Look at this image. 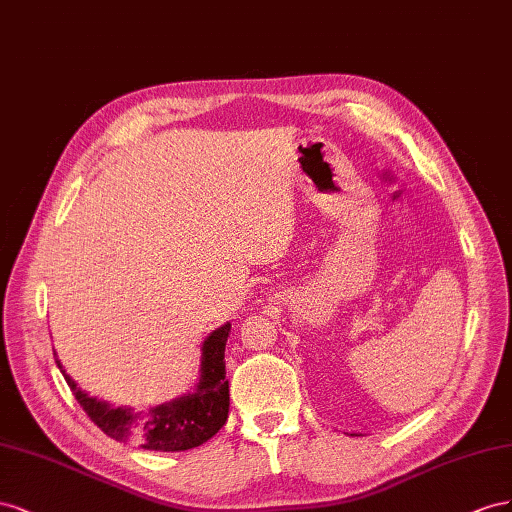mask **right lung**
Masks as SVG:
<instances>
[{"label":"right lung","instance_id":"obj_1","mask_svg":"<svg viewBox=\"0 0 512 512\" xmlns=\"http://www.w3.org/2000/svg\"><path fill=\"white\" fill-rule=\"evenodd\" d=\"M229 332L231 324H225L203 343L201 379L195 392L143 412L111 407L105 401L87 397L70 375H66L60 360L55 358V362L83 412L100 431H105L113 440L130 442L143 450L182 452L208 442L229 418V382L225 377V345Z\"/></svg>","mask_w":512,"mask_h":512}]
</instances>
